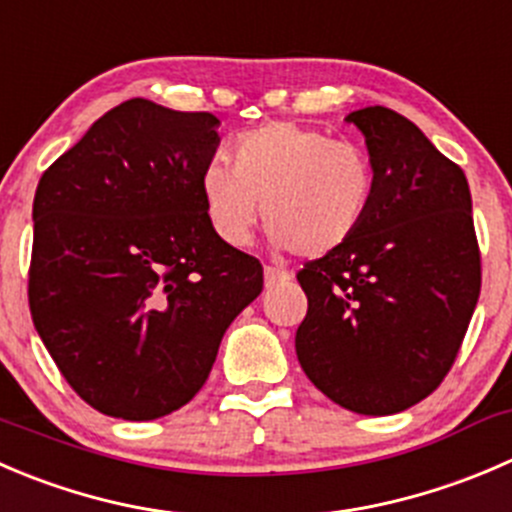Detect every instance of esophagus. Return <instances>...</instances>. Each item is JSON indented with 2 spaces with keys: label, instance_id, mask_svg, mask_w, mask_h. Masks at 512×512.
<instances>
[{
  "label": "esophagus",
  "instance_id": "34e87169",
  "mask_svg": "<svg viewBox=\"0 0 512 512\" xmlns=\"http://www.w3.org/2000/svg\"><path fill=\"white\" fill-rule=\"evenodd\" d=\"M287 280H290V272L280 270V267L265 265V287H275V285H280V282H287Z\"/></svg>",
  "mask_w": 512,
  "mask_h": 512
}]
</instances>
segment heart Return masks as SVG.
<instances>
[{
	"label": "heart",
	"mask_w": 512,
	"mask_h": 512,
	"mask_svg": "<svg viewBox=\"0 0 512 512\" xmlns=\"http://www.w3.org/2000/svg\"><path fill=\"white\" fill-rule=\"evenodd\" d=\"M377 172L365 147L297 122H270L235 142V162L212 157L200 197L215 235L245 245L257 220L275 245L302 257L342 250L375 205Z\"/></svg>",
	"instance_id": "1"
}]
</instances>
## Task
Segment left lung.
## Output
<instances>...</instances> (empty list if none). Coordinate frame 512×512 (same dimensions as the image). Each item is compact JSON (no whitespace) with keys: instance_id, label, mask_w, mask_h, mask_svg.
<instances>
[{"instance_id":"8db88e82","label":"left lung","mask_w":512,"mask_h":512,"mask_svg":"<svg viewBox=\"0 0 512 512\" xmlns=\"http://www.w3.org/2000/svg\"><path fill=\"white\" fill-rule=\"evenodd\" d=\"M365 135L377 195L342 250L297 272L307 315L297 360L320 393L360 415H393L438 388L480 295L465 172L403 114H347Z\"/></svg>"}]
</instances>
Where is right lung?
<instances>
[{"label":"right lung","mask_w":512,"mask_h":512,"mask_svg":"<svg viewBox=\"0 0 512 512\" xmlns=\"http://www.w3.org/2000/svg\"><path fill=\"white\" fill-rule=\"evenodd\" d=\"M220 119L150 99L109 109L34 195L29 310L74 393L122 420H155L205 385L262 265L205 217L200 172Z\"/></svg>","instance_id":"right-lung-1"}]
</instances>
